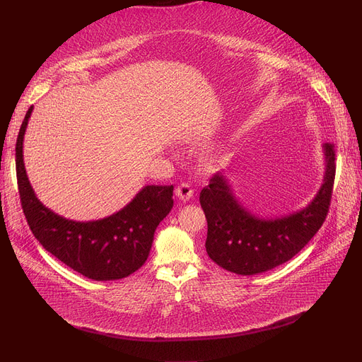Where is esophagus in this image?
Segmentation results:
<instances>
[{"mask_svg":"<svg viewBox=\"0 0 362 362\" xmlns=\"http://www.w3.org/2000/svg\"><path fill=\"white\" fill-rule=\"evenodd\" d=\"M192 195H194L192 187H191L189 185H187V183H182V185H179V186L176 187V197H177L180 201H183V202L189 201V199L192 198Z\"/></svg>","mask_w":362,"mask_h":362,"instance_id":"1","label":"esophagus"}]
</instances>
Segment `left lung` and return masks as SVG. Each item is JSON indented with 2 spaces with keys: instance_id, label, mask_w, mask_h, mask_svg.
I'll use <instances>...</instances> for the list:
<instances>
[{
  "instance_id": "8db88e82",
  "label": "left lung",
  "mask_w": 362,
  "mask_h": 362,
  "mask_svg": "<svg viewBox=\"0 0 362 362\" xmlns=\"http://www.w3.org/2000/svg\"><path fill=\"white\" fill-rule=\"evenodd\" d=\"M324 177L317 195L300 210L260 216L235 195L225 173H217L199 194L207 218L206 250L220 268L257 275L288 262L322 226L334 183V145L324 144Z\"/></svg>"
}]
</instances>
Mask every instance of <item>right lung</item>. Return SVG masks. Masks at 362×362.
<instances>
[{
	"instance_id": "obj_1",
	"label": "right lung",
	"mask_w": 362,
	"mask_h": 362,
	"mask_svg": "<svg viewBox=\"0 0 362 362\" xmlns=\"http://www.w3.org/2000/svg\"><path fill=\"white\" fill-rule=\"evenodd\" d=\"M34 106L28 109L16 142V173L28 225L40 244L69 268L94 281L132 275L148 260L153 233L173 209V186L148 185L119 211L76 222L45 207L30 185L23 139Z\"/></svg>"
}]
</instances>
